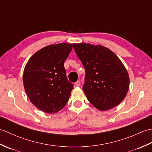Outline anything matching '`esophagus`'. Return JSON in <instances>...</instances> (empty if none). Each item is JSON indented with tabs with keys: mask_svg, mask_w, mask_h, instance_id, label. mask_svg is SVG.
<instances>
[{
	"mask_svg": "<svg viewBox=\"0 0 152 152\" xmlns=\"http://www.w3.org/2000/svg\"><path fill=\"white\" fill-rule=\"evenodd\" d=\"M75 85H76V86H80V82L79 81V80H78V81H77V82L75 83Z\"/></svg>",
	"mask_w": 152,
	"mask_h": 152,
	"instance_id": "esophagus-1",
	"label": "esophagus"
}]
</instances>
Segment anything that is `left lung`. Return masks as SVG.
<instances>
[{
  "label": "left lung",
  "mask_w": 152,
  "mask_h": 152,
  "mask_svg": "<svg viewBox=\"0 0 152 152\" xmlns=\"http://www.w3.org/2000/svg\"><path fill=\"white\" fill-rule=\"evenodd\" d=\"M86 70L82 89L88 101L101 111L118 105L129 87L128 72L115 54L101 45L73 44Z\"/></svg>",
  "instance_id": "left-lung-1"
}]
</instances>
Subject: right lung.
<instances>
[{
    "label": "right lung",
    "mask_w": 152,
    "mask_h": 152,
    "mask_svg": "<svg viewBox=\"0 0 152 152\" xmlns=\"http://www.w3.org/2000/svg\"><path fill=\"white\" fill-rule=\"evenodd\" d=\"M72 48L71 44L50 45L35 53L25 67V91L42 111L54 114L69 101L74 86L67 79L64 63Z\"/></svg>",
    "instance_id": "right-lung-1"
}]
</instances>
